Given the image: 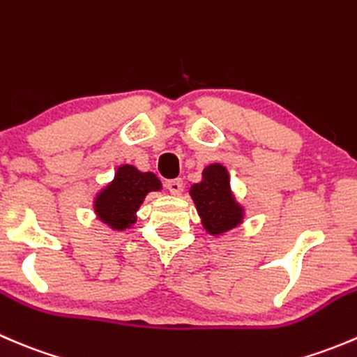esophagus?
Returning a JSON list of instances; mask_svg holds the SVG:
<instances>
[{
  "mask_svg": "<svg viewBox=\"0 0 357 357\" xmlns=\"http://www.w3.org/2000/svg\"><path fill=\"white\" fill-rule=\"evenodd\" d=\"M167 190L172 195H179L183 192V181L181 179H171V181H167Z\"/></svg>",
  "mask_w": 357,
  "mask_h": 357,
  "instance_id": "34e87169",
  "label": "esophagus"
}]
</instances>
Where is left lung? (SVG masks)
Masks as SVG:
<instances>
[{
  "instance_id": "8db88e82",
  "label": "left lung",
  "mask_w": 357,
  "mask_h": 357,
  "mask_svg": "<svg viewBox=\"0 0 357 357\" xmlns=\"http://www.w3.org/2000/svg\"><path fill=\"white\" fill-rule=\"evenodd\" d=\"M202 226L214 238L238 228L245 221L247 211L231 190V178L221 162H212L202 171V179L190 186Z\"/></svg>"
}]
</instances>
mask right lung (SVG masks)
<instances>
[{"instance_id":"obj_1","label":"right lung","mask_w":357,"mask_h":357,"mask_svg":"<svg viewBox=\"0 0 357 357\" xmlns=\"http://www.w3.org/2000/svg\"><path fill=\"white\" fill-rule=\"evenodd\" d=\"M153 192H162L160 179L153 172L121 164L114 178L93 197V212L112 231H126L138 221L139 207Z\"/></svg>"}]
</instances>
